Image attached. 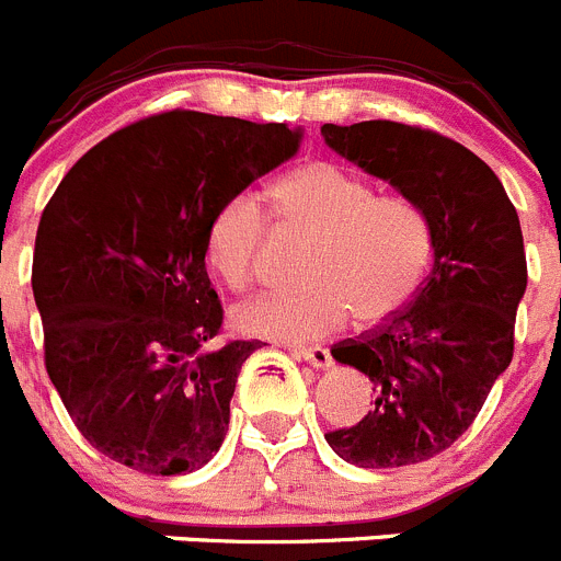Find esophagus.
<instances>
[{
  "mask_svg": "<svg viewBox=\"0 0 561 561\" xmlns=\"http://www.w3.org/2000/svg\"><path fill=\"white\" fill-rule=\"evenodd\" d=\"M291 353L311 364V367H331V351L328 347H291Z\"/></svg>",
  "mask_w": 561,
  "mask_h": 561,
  "instance_id": "obj_1",
  "label": "esophagus"
}]
</instances>
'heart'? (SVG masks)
Wrapping results in <instances>:
<instances>
[{"mask_svg": "<svg viewBox=\"0 0 561 561\" xmlns=\"http://www.w3.org/2000/svg\"><path fill=\"white\" fill-rule=\"evenodd\" d=\"M277 236L302 244V284L236 311L244 331L308 342L353 325L373 328L400 314L423 289L436 241L425 210L400 194H373L358 174L325 161L289 169L266 192ZM270 225L247 194L228 197L205 230V255L225 286L253 289L264 275Z\"/></svg>", "mask_w": 561, "mask_h": 561, "instance_id": "heart-1", "label": "heart"}]
</instances>
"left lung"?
<instances>
[{
  "label": "left lung",
  "mask_w": 561,
  "mask_h": 561,
  "mask_svg": "<svg viewBox=\"0 0 561 561\" xmlns=\"http://www.w3.org/2000/svg\"><path fill=\"white\" fill-rule=\"evenodd\" d=\"M328 147L425 210L434 270L392 320L333 344L373 381L375 405L325 439L358 467H405L448 450L479 417L515 353L528 284L523 230L501 180L479 156L428 127L373 119L322 125Z\"/></svg>",
  "instance_id": "1"
}]
</instances>
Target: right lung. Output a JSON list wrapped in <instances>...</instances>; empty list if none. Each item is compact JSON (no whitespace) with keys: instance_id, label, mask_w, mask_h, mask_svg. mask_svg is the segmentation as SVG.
Here are the masks:
<instances>
[{"instance_id":"add662e5","label":"right lung","mask_w":561,"mask_h":561,"mask_svg":"<svg viewBox=\"0 0 561 561\" xmlns=\"http://www.w3.org/2000/svg\"><path fill=\"white\" fill-rule=\"evenodd\" d=\"M289 125L163 111L91 147L35 233L44 364L80 434L150 476L203 467L259 339L222 333L205 272L214 210L297 152Z\"/></svg>"}]
</instances>
